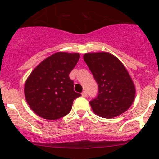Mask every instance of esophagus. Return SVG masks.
<instances>
[{
	"mask_svg": "<svg viewBox=\"0 0 159 159\" xmlns=\"http://www.w3.org/2000/svg\"><path fill=\"white\" fill-rule=\"evenodd\" d=\"M81 95H82V97H84V98H86V97H87V92L85 91H84L82 93H81Z\"/></svg>",
	"mask_w": 159,
	"mask_h": 159,
	"instance_id": "34e87169",
	"label": "esophagus"
}]
</instances>
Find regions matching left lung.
<instances>
[{"mask_svg":"<svg viewBox=\"0 0 159 159\" xmlns=\"http://www.w3.org/2000/svg\"><path fill=\"white\" fill-rule=\"evenodd\" d=\"M84 60L98 86V95L89 102L93 113L113 118L126 111L134 101L136 89L121 61L107 52L87 53Z\"/></svg>","mask_w":159,"mask_h":159,"instance_id":"1","label":"left lung"}]
</instances>
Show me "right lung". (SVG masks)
I'll return each mask as SVG.
<instances>
[{
  "label": "right lung",
  "mask_w": 159,
  "mask_h": 159,
  "mask_svg": "<svg viewBox=\"0 0 159 159\" xmlns=\"http://www.w3.org/2000/svg\"><path fill=\"white\" fill-rule=\"evenodd\" d=\"M79 58L78 53H55L32 71L24 93L30 107L38 116L57 120L69 113L73 101L81 96L74 91V81L69 78Z\"/></svg>",
  "instance_id": "obj_1"
}]
</instances>
